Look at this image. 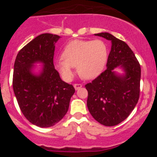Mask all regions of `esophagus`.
Returning <instances> with one entry per match:
<instances>
[{
  "mask_svg": "<svg viewBox=\"0 0 157 157\" xmlns=\"http://www.w3.org/2000/svg\"><path fill=\"white\" fill-rule=\"evenodd\" d=\"M74 87L76 90H79V89H80L82 87V85L81 84H74Z\"/></svg>",
  "mask_w": 157,
  "mask_h": 157,
  "instance_id": "1",
  "label": "esophagus"
}]
</instances>
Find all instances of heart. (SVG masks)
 I'll return each instance as SVG.
<instances>
[{"mask_svg":"<svg viewBox=\"0 0 157 157\" xmlns=\"http://www.w3.org/2000/svg\"><path fill=\"white\" fill-rule=\"evenodd\" d=\"M62 59L55 62V67L63 78L69 80L77 68L80 77L86 80L97 77L103 71L108 59V48L102 40H73L65 45Z\"/></svg>","mask_w":157,"mask_h":157,"instance_id":"heart-1","label":"heart"}]
</instances>
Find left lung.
<instances>
[{
    "label": "left lung",
    "mask_w": 157,
    "mask_h": 157,
    "mask_svg": "<svg viewBox=\"0 0 157 157\" xmlns=\"http://www.w3.org/2000/svg\"><path fill=\"white\" fill-rule=\"evenodd\" d=\"M111 41L107 69L91 83L86 105L95 120L105 126H115L128 118L140 96V66L134 52L123 41L108 33L94 34ZM119 68L123 73L116 72Z\"/></svg>",
    "instance_id": "1"
}]
</instances>
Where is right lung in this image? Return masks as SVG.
<instances>
[{
  "mask_svg": "<svg viewBox=\"0 0 157 157\" xmlns=\"http://www.w3.org/2000/svg\"><path fill=\"white\" fill-rule=\"evenodd\" d=\"M61 36L44 33L17 54L13 88L21 112L33 124L49 128L67 113L74 86L63 81L53 64L55 43ZM36 63L42 66L35 72Z\"/></svg>",
  "mask_w": 157,
  "mask_h": 157,
  "instance_id": "right-lung-1",
  "label": "right lung"
}]
</instances>
